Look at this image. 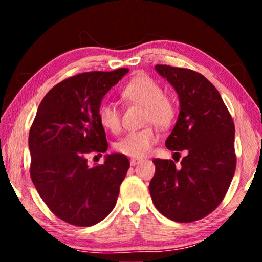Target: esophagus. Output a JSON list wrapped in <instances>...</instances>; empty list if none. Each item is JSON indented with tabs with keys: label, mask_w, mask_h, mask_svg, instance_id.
<instances>
[{
	"label": "esophagus",
	"mask_w": 262,
	"mask_h": 262,
	"mask_svg": "<svg viewBox=\"0 0 262 262\" xmlns=\"http://www.w3.org/2000/svg\"><path fill=\"white\" fill-rule=\"evenodd\" d=\"M141 162V159H139V158H132L130 159V165L132 166H135L136 164H139Z\"/></svg>",
	"instance_id": "1"
}]
</instances>
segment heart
Masks as SVG:
<instances>
[{"instance_id":"1","label":"heart","mask_w":262,"mask_h":262,"mask_svg":"<svg viewBox=\"0 0 262 262\" xmlns=\"http://www.w3.org/2000/svg\"><path fill=\"white\" fill-rule=\"evenodd\" d=\"M126 99L145 107V123H152L159 128H166L173 121L176 115L174 103L164 96L161 85L147 75L133 77L123 89ZM98 118L101 126L112 133L121 130V115L117 106L105 103L99 107ZM158 141V135L152 128L130 132L115 143V149L120 154L133 158L147 156Z\"/></svg>"}]
</instances>
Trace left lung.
Returning a JSON list of instances; mask_svg holds the SVG:
<instances>
[{
	"mask_svg": "<svg viewBox=\"0 0 262 262\" xmlns=\"http://www.w3.org/2000/svg\"><path fill=\"white\" fill-rule=\"evenodd\" d=\"M179 98V115L165 145L186 150L180 166L154 159L149 190L158 211L188 223L207 216L223 200L236 170L234 123L217 89L193 70L156 64ZM178 154V152H174Z\"/></svg>",
	"mask_w": 262,
	"mask_h": 262,
	"instance_id": "left-lung-1",
	"label": "left lung"
}]
</instances>
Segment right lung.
<instances>
[{
    "label": "right lung",
    "instance_id": "add662e5",
    "mask_svg": "<svg viewBox=\"0 0 262 262\" xmlns=\"http://www.w3.org/2000/svg\"><path fill=\"white\" fill-rule=\"evenodd\" d=\"M129 72L79 74L47 92L29 135L31 178L47 207L67 223L90 227L117 203L129 161L105 155L104 164L88 165L86 155L108 148L98 111L104 96Z\"/></svg>",
    "mask_w": 262,
    "mask_h": 262
}]
</instances>
